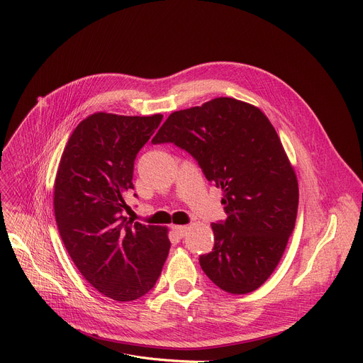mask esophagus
I'll use <instances>...</instances> for the list:
<instances>
[{
    "label": "esophagus",
    "mask_w": 363,
    "mask_h": 363,
    "mask_svg": "<svg viewBox=\"0 0 363 363\" xmlns=\"http://www.w3.org/2000/svg\"><path fill=\"white\" fill-rule=\"evenodd\" d=\"M172 231H174L177 234V237L179 238H184L186 235V231H188V226H181V225H174L172 226Z\"/></svg>",
    "instance_id": "esophagus-1"
}]
</instances>
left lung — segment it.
I'll use <instances>...</instances> for the list:
<instances>
[{"instance_id": "left-lung-1", "label": "left lung", "mask_w": 363, "mask_h": 363, "mask_svg": "<svg viewBox=\"0 0 363 363\" xmlns=\"http://www.w3.org/2000/svg\"><path fill=\"white\" fill-rule=\"evenodd\" d=\"M152 144L188 151L222 188L226 219L212 223L213 250L203 272L231 294L252 293L278 266L294 230L298 184L269 119L255 106L219 97L174 111Z\"/></svg>"}]
</instances>
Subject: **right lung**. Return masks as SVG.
Listing matches in <instances>:
<instances>
[{"label": "right lung", "instance_id": "right-lung-1", "mask_svg": "<svg viewBox=\"0 0 363 363\" xmlns=\"http://www.w3.org/2000/svg\"><path fill=\"white\" fill-rule=\"evenodd\" d=\"M163 116L94 113L74 128L57 170L54 213L69 256L101 294L132 301L159 279L167 228L128 220L133 162Z\"/></svg>", "mask_w": 363, "mask_h": 363}]
</instances>
